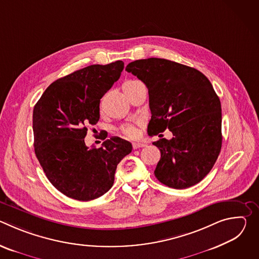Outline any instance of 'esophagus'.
I'll return each instance as SVG.
<instances>
[{"label": "esophagus", "instance_id": "esophagus-1", "mask_svg": "<svg viewBox=\"0 0 259 259\" xmlns=\"http://www.w3.org/2000/svg\"><path fill=\"white\" fill-rule=\"evenodd\" d=\"M132 146H133L134 150H137V149H140V147L146 146V143H144V142H133Z\"/></svg>", "mask_w": 259, "mask_h": 259}]
</instances>
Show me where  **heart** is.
<instances>
[{"instance_id": "obj_1", "label": "heart", "mask_w": 259, "mask_h": 259, "mask_svg": "<svg viewBox=\"0 0 259 259\" xmlns=\"http://www.w3.org/2000/svg\"><path fill=\"white\" fill-rule=\"evenodd\" d=\"M137 82H138V81H129V82H127V83L124 84L123 89L126 88V87L132 86V85L136 84ZM121 131H122L126 136H128V137H130V138H134V137H136L137 134H138V130H137V128H136V126H135L134 124H126V125H124V126L121 128Z\"/></svg>"}]
</instances>
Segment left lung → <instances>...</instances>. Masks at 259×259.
<instances>
[{"label":"left lung","mask_w":259,"mask_h":259,"mask_svg":"<svg viewBox=\"0 0 259 259\" xmlns=\"http://www.w3.org/2000/svg\"><path fill=\"white\" fill-rule=\"evenodd\" d=\"M126 70L149 90L147 133L173 134L153 142L161 152L157 179L178 190L195 186L214 166L223 143L221 104L212 84L198 69L163 58L135 60Z\"/></svg>","instance_id":"1"}]
</instances>
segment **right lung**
<instances>
[{
  "instance_id": "1",
  "label": "right lung",
  "mask_w": 259,
  "mask_h": 259,
  "mask_svg": "<svg viewBox=\"0 0 259 259\" xmlns=\"http://www.w3.org/2000/svg\"><path fill=\"white\" fill-rule=\"evenodd\" d=\"M124 62L93 64L53 82L32 113L34 153L47 178L63 195L78 201L99 198L113 187L121 160L132 144L120 137L89 149L87 125L99 120L101 97L121 76Z\"/></svg>"
}]
</instances>
